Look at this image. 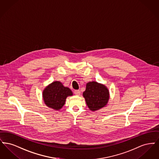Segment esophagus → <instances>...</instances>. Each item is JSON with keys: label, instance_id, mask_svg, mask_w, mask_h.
Returning <instances> with one entry per match:
<instances>
[{"label": "esophagus", "instance_id": "esophagus-1", "mask_svg": "<svg viewBox=\"0 0 159 159\" xmlns=\"http://www.w3.org/2000/svg\"><path fill=\"white\" fill-rule=\"evenodd\" d=\"M75 95H77V96H79L80 95V91H79V90H76V91H75Z\"/></svg>", "mask_w": 159, "mask_h": 159}]
</instances>
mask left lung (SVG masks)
I'll return each instance as SVG.
<instances>
[{"instance_id": "8db88e82", "label": "left lung", "mask_w": 159, "mask_h": 159, "mask_svg": "<svg viewBox=\"0 0 159 159\" xmlns=\"http://www.w3.org/2000/svg\"><path fill=\"white\" fill-rule=\"evenodd\" d=\"M83 97L92 111H95L105 107L110 99V92L105 84L92 81L86 83Z\"/></svg>"}]
</instances>
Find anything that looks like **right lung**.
<instances>
[{
  "instance_id": "obj_1",
  "label": "right lung",
  "mask_w": 159,
  "mask_h": 159,
  "mask_svg": "<svg viewBox=\"0 0 159 159\" xmlns=\"http://www.w3.org/2000/svg\"><path fill=\"white\" fill-rule=\"evenodd\" d=\"M73 95L69 88L61 82L55 81L46 86L42 92V98L48 107L58 111L65 104L66 98Z\"/></svg>"
}]
</instances>
